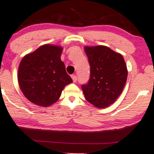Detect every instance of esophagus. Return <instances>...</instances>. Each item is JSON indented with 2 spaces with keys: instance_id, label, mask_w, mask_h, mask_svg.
<instances>
[{
  "instance_id": "34e87169",
  "label": "esophagus",
  "mask_w": 154,
  "mask_h": 154,
  "mask_svg": "<svg viewBox=\"0 0 154 154\" xmlns=\"http://www.w3.org/2000/svg\"><path fill=\"white\" fill-rule=\"evenodd\" d=\"M72 82H73L74 83H75L77 82V76L75 75H72Z\"/></svg>"
}]
</instances>
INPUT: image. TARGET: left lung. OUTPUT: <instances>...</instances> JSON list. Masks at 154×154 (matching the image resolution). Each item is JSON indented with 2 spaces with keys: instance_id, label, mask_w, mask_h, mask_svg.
I'll return each instance as SVG.
<instances>
[{
  "instance_id": "1",
  "label": "left lung",
  "mask_w": 154,
  "mask_h": 154,
  "mask_svg": "<svg viewBox=\"0 0 154 154\" xmlns=\"http://www.w3.org/2000/svg\"><path fill=\"white\" fill-rule=\"evenodd\" d=\"M90 65V78L82 89L86 100L97 108L113 104L123 91L127 68L123 56L105 46L84 47Z\"/></svg>"
}]
</instances>
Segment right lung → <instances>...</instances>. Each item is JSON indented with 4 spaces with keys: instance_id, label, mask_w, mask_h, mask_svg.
Returning <instances> with one entry per match:
<instances>
[{
    "instance_id": "obj_1",
    "label": "right lung",
    "mask_w": 154,
    "mask_h": 154,
    "mask_svg": "<svg viewBox=\"0 0 154 154\" xmlns=\"http://www.w3.org/2000/svg\"><path fill=\"white\" fill-rule=\"evenodd\" d=\"M62 51L61 46L45 44L22 60L19 85L31 103L49 106L57 101L65 86L72 82L60 59Z\"/></svg>"
}]
</instances>
